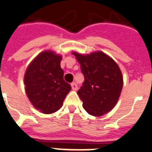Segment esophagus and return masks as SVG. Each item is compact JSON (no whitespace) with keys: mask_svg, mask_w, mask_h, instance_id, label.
<instances>
[{"mask_svg":"<svg viewBox=\"0 0 152 152\" xmlns=\"http://www.w3.org/2000/svg\"><path fill=\"white\" fill-rule=\"evenodd\" d=\"M71 87H72V90H77L78 89V86L77 85H76V83H71Z\"/></svg>","mask_w":152,"mask_h":152,"instance_id":"esophagus-1","label":"esophagus"}]
</instances>
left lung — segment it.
<instances>
[{"label": "left lung", "mask_w": 152, "mask_h": 152, "mask_svg": "<svg viewBox=\"0 0 152 152\" xmlns=\"http://www.w3.org/2000/svg\"><path fill=\"white\" fill-rule=\"evenodd\" d=\"M72 54L80 64L85 80L77 94L89 115L102 116L111 111L119 98L123 78L117 63L104 53Z\"/></svg>", "instance_id": "left-lung-1"}]
</instances>
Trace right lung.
I'll use <instances>...</instances> for the list:
<instances>
[{"label": "right lung", "mask_w": 152, "mask_h": 152, "mask_svg": "<svg viewBox=\"0 0 152 152\" xmlns=\"http://www.w3.org/2000/svg\"><path fill=\"white\" fill-rule=\"evenodd\" d=\"M62 56L43 51L27 67L24 75L25 91L34 107L44 114L60 109L71 86L63 80L60 67Z\"/></svg>", "instance_id": "right-lung-1"}]
</instances>
